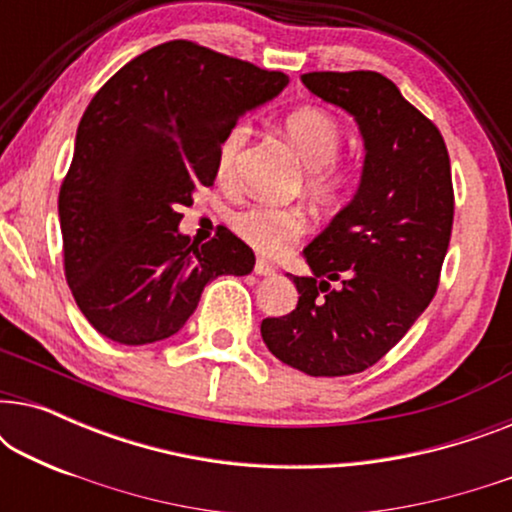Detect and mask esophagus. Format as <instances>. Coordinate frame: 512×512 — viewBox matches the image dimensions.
Instances as JSON below:
<instances>
[{
  "label": "esophagus",
  "instance_id": "esophagus-1",
  "mask_svg": "<svg viewBox=\"0 0 512 512\" xmlns=\"http://www.w3.org/2000/svg\"><path fill=\"white\" fill-rule=\"evenodd\" d=\"M254 272L261 277H270V275H275V265H272L270 261H265V258H258L254 265Z\"/></svg>",
  "mask_w": 512,
  "mask_h": 512
}]
</instances>
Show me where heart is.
Returning <instances> with one entry per match:
<instances>
[{"label":"heart","mask_w":512,"mask_h":512,"mask_svg":"<svg viewBox=\"0 0 512 512\" xmlns=\"http://www.w3.org/2000/svg\"><path fill=\"white\" fill-rule=\"evenodd\" d=\"M286 137L303 165L310 170V188L319 198L331 200L345 186V174L333 170V160L342 146L340 123L324 109L303 107L291 111L284 121ZM249 135V125L240 121L223 135L216 151V174L228 179L235 170V160L240 156L244 139ZM235 233L249 242L261 254H282L293 240H298L305 230V216L293 207L279 205H249L233 216Z\"/></svg>","instance_id":"1"}]
</instances>
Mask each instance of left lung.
Wrapping results in <instances>:
<instances>
[{
	"label": "left lung",
	"mask_w": 512,
	"mask_h": 512,
	"mask_svg": "<svg viewBox=\"0 0 512 512\" xmlns=\"http://www.w3.org/2000/svg\"><path fill=\"white\" fill-rule=\"evenodd\" d=\"M303 86L354 118L366 156L352 200L303 249L312 275H286L296 310L263 319L261 335L286 366L340 377L380 361L438 289L454 216L450 156L387 76L312 72Z\"/></svg>",
	"instance_id": "1"
}]
</instances>
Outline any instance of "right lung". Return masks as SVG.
<instances>
[{"instance_id": "obj_1", "label": "right lung", "mask_w": 512, "mask_h": 512, "mask_svg": "<svg viewBox=\"0 0 512 512\" xmlns=\"http://www.w3.org/2000/svg\"><path fill=\"white\" fill-rule=\"evenodd\" d=\"M286 86L282 72L167 41L93 97L58 214L67 284L97 333L121 345L170 338L212 279L254 270V251L228 228L202 247L191 242L179 209L212 186L216 151L237 118Z\"/></svg>"}]
</instances>
